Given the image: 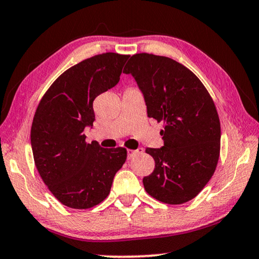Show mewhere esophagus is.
Instances as JSON below:
<instances>
[{"instance_id": "1", "label": "esophagus", "mask_w": 259, "mask_h": 259, "mask_svg": "<svg viewBox=\"0 0 259 259\" xmlns=\"http://www.w3.org/2000/svg\"><path fill=\"white\" fill-rule=\"evenodd\" d=\"M143 152V148H137V150H128V159H133L136 154H139V153Z\"/></svg>"}]
</instances>
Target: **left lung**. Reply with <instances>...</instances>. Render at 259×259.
<instances>
[{"instance_id": "1", "label": "left lung", "mask_w": 259, "mask_h": 259, "mask_svg": "<svg viewBox=\"0 0 259 259\" xmlns=\"http://www.w3.org/2000/svg\"><path fill=\"white\" fill-rule=\"evenodd\" d=\"M142 90L147 116L163 122L164 146L146 148L155 168L145 191L168 204H182L203 190L216 170L221 122L208 90L194 73L163 56L136 54L126 63Z\"/></svg>"}]
</instances>
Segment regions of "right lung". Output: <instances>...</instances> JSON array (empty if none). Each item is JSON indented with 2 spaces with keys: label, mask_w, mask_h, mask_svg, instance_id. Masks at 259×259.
Here are the masks:
<instances>
[{
  "label": "right lung",
  "mask_w": 259,
  "mask_h": 259,
  "mask_svg": "<svg viewBox=\"0 0 259 259\" xmlns=\"http://www.w3.org/2000/svg\"><path fill=\"white\" fill-rule=\"evenodd\" d=\"M129 55H96L65 71L47 90L35 112L30 144L42 181L66 207L89 209L111 192L126 160L123 147L85 142L95 121L94 100L117 84Z\"/></svg>",
  "instance_id": "right-lung-1"
}]
</instances>
